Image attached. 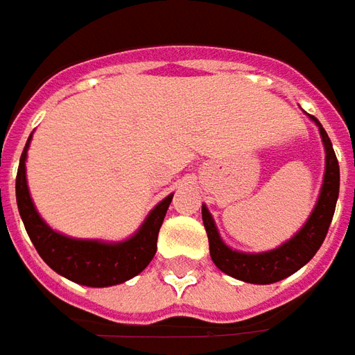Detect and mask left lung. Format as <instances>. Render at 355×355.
I'll return each mask as SVG.
<instances>
[{
    "label": "left lung",
    "instance_id": "obj_1",
    "mask_svg": "<svg viewBox=\"0 0 355 355\" xmlns=\"http://www.w3.org/2000/svg\"><path fill=\"white\" fill-rule=\"evenodd\" d=\"M309 117L320 131L326 165H324V178L318 200L314 204L311 216L306 218V222L300 226L293 238L277 245L275 250L259 251V253L232 250L220 236L210 210L206 208V204H202V222L208 234L210 257L222 273L239 279L243 283H251V285H271L297 273L300 267H304L314 257V253L320 250L324 238L328 234L330 222H332L334 208H336L338 192H340V166H338L336 153L332 149L328 133L324 131L316 117Z\"/></svg>",
    "mask_w": 355,
    "mask_h": 355
}]
</instances>
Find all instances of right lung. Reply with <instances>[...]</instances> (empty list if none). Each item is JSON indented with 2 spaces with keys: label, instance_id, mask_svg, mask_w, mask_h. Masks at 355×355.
<instances>
[{
  "label": "right lung",
  "instance_id": "add662e5",
  "mask_svg": "<svg viewBox=\"0 0 355 355\" xmlns=\"http://www.w3.org/2000/svg\"><path fill=\"white\" fill-rule=\"evenodd\" d=\"M31 139L33 133L21 153L17 178H15V196H17L21 220L43 261L58 275L67 277L68 281L84 287H114L139 275L155 257L157 236L163 226L173 194H168L159 202L143 220V224L137 227V232L128 239L104 241V239H80L64 236L44 222L31 198L27 184V166H25Z\"/></svg>",
  "mask_w": 355,
  "mask_h": 355
}]
</instances>
